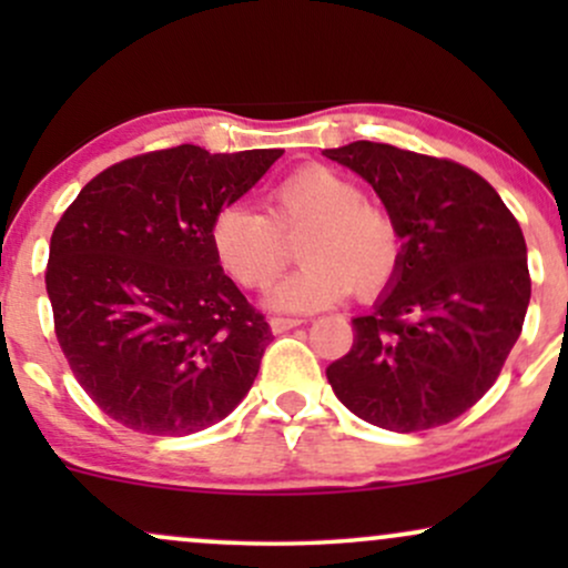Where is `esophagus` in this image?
I'll return each instance as SVG.
<instances>
[{
    "label": "esophagus",
    "mask_w": 568,
    "mask_h": 568,
    "mask_svg": "<svg viewBox=\"0 0 568 568\" xmlns=\"http://www.w3.org/2000/svg\"><path fill=\"white\" fill-rule=\"evenodd\" d=\"M296 325H302L298 317H272V321H270V328L275 331V334H285V331L296 328Z\"/></svg>",
    "instance_id": "obj_1"
}]
</instances>
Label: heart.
Listing matches in <instances>:
<instances>
[{
	"label": "heart",
	"instance_id": "heart-1",
	"mask_svg": "<svg viewBox=\"0 0 568 568\" xmlns=\"http://www.w3.org/2000/svg\"><path fill=\"white\" fill-rule=\"evenodd\" d=\"M304 234L302 270L270 291L266 302L285 312H315L349 291L374 298L400 270L403 240L395 219L363 197V186L334 168L310 162L266 192V213L224 205L207 240L221 270L240 288H264L288 262L285 237Z\"/></svg>",
	"mask_w": 568,
	"mask_h": 568
}]
</instances>
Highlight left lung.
<instances>
[{"instance_id":"8db88e82","label":"left lung","mask_w":568,"mask_h":568,"mask_svg":"<svg viewBox=\"0 0 568 568\" xmlns=\"http://www.w3.org/2000/svg\"><path fill=\"white\" fill-rule=\"evenodd\" d=\"M323 154L374 186L403 240L389 291L352 321V349L325 376L376 427L448 425L491 389L524 328V232L497 189L454 160L374 141Z\"/></svg>"}]
</instances>
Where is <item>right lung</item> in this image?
I'll use <instances>...</instances> for the list:
<instances>
[{
    "label": "right lung",
    "instance_id": "add662e5",
    "mask_svg": "<svg viewBox=\"0 0 568 568\" xmlns=\"http://www.w3.org/2000/svg\"><path fill=\"white\" fill-rule=\"evenodd\" d=\"M283 149L211 154L181 143L82 186L44 272L71 374L114 422L192 435L247 395L272 328L213 256L207 230Z\"/></svg>",
    "mask_w": 568,
    "mask_h": 568
}]
</instances>
